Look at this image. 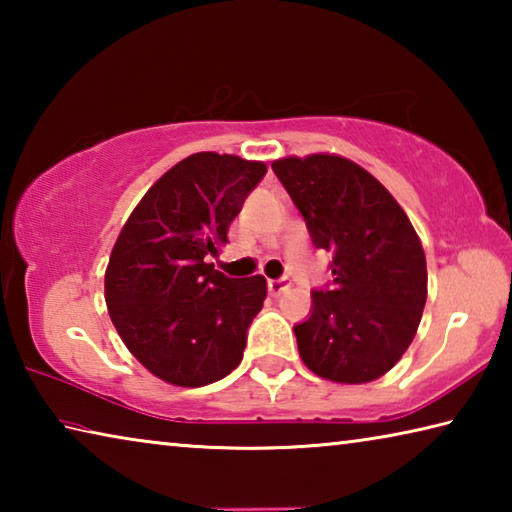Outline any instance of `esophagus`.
<instances>
[{
	"label": "esophagus",
	"mask_w": 512,
	"mask_h": 512,
	"mask_svg": "<svg viewBox=\"0 0 512 512\" xmlns=\"http://www.w3.org/2000/svg\"><path fill=\"white\" fill-rule=\"evenodd\" d=\"M289 289V282L287 280H268V291H271V296H280Z\"/></svg>",
	"instance_id": "obj_1"
}]
</instances>
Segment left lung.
Returning <instances> with one entry per match:
<instances>
[{
	"label": "left lung",
	"instance_id": "8db88e82",
	"mask_svg": "<svg viewBox=\"0 0 512 512\" xmlns=\"http://www.w3.org/2000/svg\"><path fill=\"white\" fill-rule=\"evenodd\" d=\"M273 171L314 246L332 253V289L314 291V311L293 327L300 359L336 384L375 381L409 350L427 302L418 232L393 194L343 155H287Z\"/></svg>",
	"mask_w": 512,
	"mask_h": 512
}]
</instances>
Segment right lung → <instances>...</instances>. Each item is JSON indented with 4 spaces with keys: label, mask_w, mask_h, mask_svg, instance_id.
I'll list each match as a JSON object with an SVG mask.
<instances>
[{
    "label": "right lung",
    "mask_w": 512,
    "mask_h": 512,
    "mask_svg": "<svg viewBox=\"0 0 512 512\" xmlns=\"http://www.w3.org/2000/svg\"><path fill=\"white\" fill-rule=\"evenodd\" d=\"M264 173V162L239 155H189L155 180L112 246L103 280L110 320L128 352L167 384H212L244 359L266 280H230L207 257L228 244Z\"/></svg>",
    "instance_id": "right-lung-1"
}]
</instances>
